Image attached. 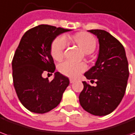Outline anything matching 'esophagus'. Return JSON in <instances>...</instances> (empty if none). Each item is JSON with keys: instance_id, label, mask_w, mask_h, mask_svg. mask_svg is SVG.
<instances>
[{"instance_id": "esophagus-1", "label": "esophagus", "mask_w": 135, "mask_h": 135, "mask_svg": "<svg viewBox=\"0 0 135 135\" xmlns=\"http://www.w3.org/2000/svg\"><path fill=\"white\" fill-rule=\"evenodd\" d=\"M69 81H70V83H74V82H75V79H69Z\"/></svg>"}]
</instances>
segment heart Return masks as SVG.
Masks as SVG:
<instances>
[{
	"label": "heart",
	"mask_w": 135,
	"mask_h": 135,
	"mask_svg": "<svg viewBox=\"0 0 135 135\" xmlns=\"http://www.w3.org/2000/svg\"><path fill=\"white\" fill-rule=\"evenodd\" d=\"M73 40L85 53L89 54L93 52L96 47V40L93 36L86 32H79L72 37ZM67 45L64 37H59L53 41L51 45V55L53 59L59 61L63 58ZM86 69L84 64H79L71 61H66L59 66L61 73L65 76L75 78Z\"/></svg>",
	"instance_id": "b5f03b06"
}]
</instances>
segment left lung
<instances>
[{"mask_svg": "<svg viewBox=\"0 0 135 135\" xmlns=\"http://www.w3.org/2000/svg\"><path fill=\"white\" fill-rule=\"evenodd\" d=\"M98 39L99 53L95 64L85 73V77L95 80L96 86L82 82L79 94L82 107L95 116H105L116 109L124 95L129 78L128 61L124 46L108 32L88 30Z\"/></svg>", "mask_w": 135, "mask_h": 135, "instance_id": "left-lung-1", "label": "left lung"}]
</instances>
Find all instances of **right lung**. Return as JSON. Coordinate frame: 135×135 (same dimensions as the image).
Instances as JSON below:
<instances>
[{
  "mask_svg": "<svg viewBox=\"0 0 135 135\" xmlns=\"http://www.w3.org/2000/svg\"><path fill=\"white\" fill-rule=\"evenodd\" d=\"M71 30L47 25L27 31L20 40L12 61L13 81L22 104L31 112L45 113L56 108L69 85V79L59 72L49 82L44 72L53 73L56 67L51 45L57 36Z\"/></svg>",
  "mask_w": 135,
  "mask_h": 135,
  "instance_id": "add662e5",
  "label": "right lung"
}]
</instances>
